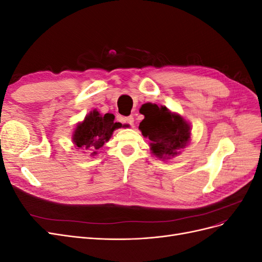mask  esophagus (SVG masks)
I'll use <instances>...</instances> for the list:
<instances>
[{
  "label": "esophagus",
  "instance_id": "1",
  "mask_svg": "<svg viewBox=\"0 0 262 262\" xmlns=\"http://www.w3.org/2000/svg\"><path fill=\"white\" fill-rule=\"evenodd\" d=\"M124 121L132 126L134 124V118L132 116H129L124 119Z\"/></svg>",
  "mask_w": 262,
  "mask_h": 262
}]
</instances>
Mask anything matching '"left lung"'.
<instances>
[{
	"instance_id": "8db88e82",
	"label": "left lung",
	"mask_w": 262,
	"mask_h": 262,
	"mask_svg": "<svg viewBox=\"0 0 262 262\" xmlns=\"http://www.w3.org/2000/svg\"><path fill=\"white\" fill-rule=\"evenodd\" d=\"M144 119L139 125L142 136L148 138L150 152L158 160L167 161L180 154L191 140V126L186 119L165 106L144 104Z\"/></svg>"
}]
</instances>
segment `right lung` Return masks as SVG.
I'll return each instance as SVG.
<instances>
[{
    "instance_id": "add662e5",
    "label": "right lung",
    "mask_w": 262,
    "mask_h": 262,
    "mask_svg": "<svg viewBox=\"0 0 262 262\" xmlns=\"http://www.w3.org/2000/svg\"><path fill=\"white\" fill-rule=\"evenodd\" d=\"M122 124L115 121L113 114L101 115L94 109L86 115L84 120L78 122L72 134V141L77 149L89 150L91 156L97 155V149L110 140L115 130Z\"/></svg>"
}]
</instances>
